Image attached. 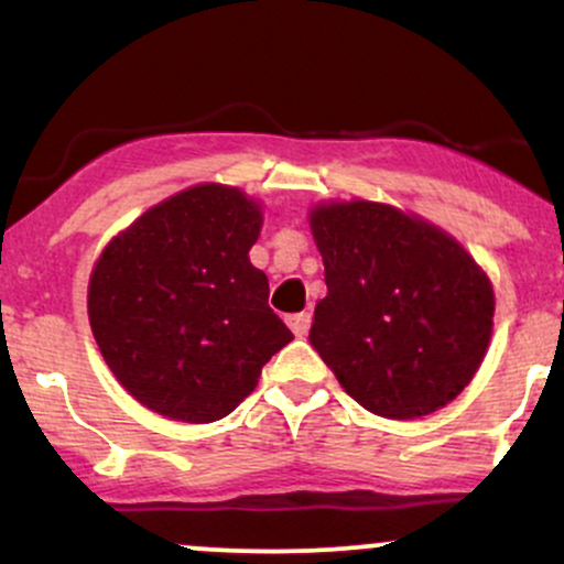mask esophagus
I'll list each match as a JSON object with an SVG mask.
<instances>
[{
	"mask_svg": "<svg viewBox=\"0 0 564 564\" xmlns=\"http://www.w3.org/2000/svg\"><path fill=\"white\" fill-rule=\"evenodd\" d=\"M289 328L294 332V336H307L310 332V323H313V315L310 313H296V315H289Z\"/></svg>",
	"mask_w": 564,
	"mask_h": 564,
	"instance_id": "obj_1",
	"label": "esophagus"
}]
</instances>
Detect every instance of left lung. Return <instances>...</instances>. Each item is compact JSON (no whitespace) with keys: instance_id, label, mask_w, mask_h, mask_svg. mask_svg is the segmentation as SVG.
Masks as SVG:
<instances>
[{"instance_id":"obj_1","label":"left lung","mask_w":564,"mask_h":564,"mask_svg":"<svg viewBox=\"0 0 564 564\" xmlns=\"http://www.w3.org/2000/svg\"><path fill=\"white\" fill-rule=\"evenodd\" d=\"M328 294L310 345L366 411L419 419L448 405L494 334L490 278L456 238L377 200L310 209Z\"/></svg>"}]
</instances>
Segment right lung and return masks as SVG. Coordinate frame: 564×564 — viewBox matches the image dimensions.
<instances>
[{"mask_svg":"<svg viewBox=\"0 0 564 564\" xmlns=\"http://www.w3.org/2000/svg\"><path fill=\"white\" fill-rule=\"evenodd\" d=\"M260 230V200L204 183L151 206L97 257L89 326L138 403L174 422H217L294 339L249 262Z\"/></svg>","mask_w":564,"mask_h":564,"instance_id":"right-lung-1","label":"right lung"}]
</instances>
